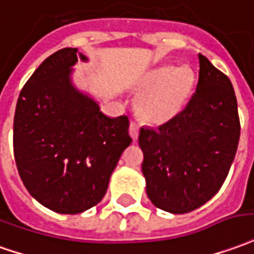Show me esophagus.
Instances as JSON below:
<instances>
[{
	"instance_id": "esophagus-1",
	"label": "esophagus",
	"mask_w": 254,
	"mask_h": 254,
	"mask_svg": "<svg viewBox=\"0 0 254 254\" xmlns=\"http://www.w3.org/2000/svg\"><path fill=\"white\" fill-rule=\"evenodd\" d=\"M139 125L136 122H130V125H129V134H130V137L133 140H137V137H139Z\"/></svg>"
}]
</instances>
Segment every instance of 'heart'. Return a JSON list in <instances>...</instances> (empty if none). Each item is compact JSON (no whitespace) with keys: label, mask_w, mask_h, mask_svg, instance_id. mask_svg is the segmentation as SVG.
Segmentation results:
<instances>
[{"label":"heart","mask_w":254,"mask_h":254,"mask_svg":"<svg viewBox=\"0 0 254 254\" xmlns=\"http://www.w3.org/2000/svg\"><path fill=\"white\" fill-rule=\"evenodd\" d=\"M192 90V75L187 68L159 67L150 71L139 84L136 110L143 121L162 125L182 113Z\"/></svg>","instance_id":"1"}]
</instances>
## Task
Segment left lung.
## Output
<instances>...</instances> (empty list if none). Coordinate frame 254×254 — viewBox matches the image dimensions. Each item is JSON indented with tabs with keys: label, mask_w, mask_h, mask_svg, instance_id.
<instances>
[{
	"label": "left lung",
	"mask_w": 254,
	"mask_h": 254,
	"mask_svg": "<svg viewBox=\"0 0 254 254\" xmlns=\"http://www.w3.org/2000/svg\"><path fill=\"white\" fill-rule=\"evenodd\" d=\"M194 96L158 129L141 127V170L150 201L165 212H192L217 194L238 148L241 125L231 81L203 55Z\"/></svg>",
	"instance_id": "obj_1"
}]
</instances>
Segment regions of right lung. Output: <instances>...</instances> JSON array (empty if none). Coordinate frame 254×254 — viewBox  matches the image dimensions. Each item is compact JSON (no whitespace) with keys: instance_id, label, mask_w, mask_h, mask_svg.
Returning a JSON list of instances; mask_svg holds the SVG:
<instances>
[{"instance_id":"right-lung-1","label":"right lung","mask_w":254,"mask_h":254,"mask_svg":"<svg viewBox=\"0 0 254 254\" xmlns=\"http://www.w3.org/2000/svg\"><path fill=\"white\" fill-rule=\"evenodd\" d=\"M77 48L51 55L17 99L13 152L33 198L53 212L82 213L102 201L122 152L132 143L127 115L110 118L72 85Z\"/></svg>"}]
</instances>
